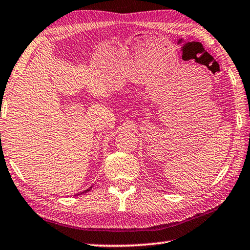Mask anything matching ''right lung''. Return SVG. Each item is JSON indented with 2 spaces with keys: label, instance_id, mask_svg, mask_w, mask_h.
<instances>
[{
  "label": "right lung",
  "instance_id": "obj_1",
  "mask_svg": "<svg viewBox=\"0 0 250 250\" xmlns=\"http://www.w3.org/2000/svg\"><path fill=\"white\" fill-rule=\"evenodd\" d=\"M91 189H92V187H90L89 189H86V190H84V191H82L81 193H77V194H78V195H80V194H84V193H86V192H89ZM77 194H76V195H77Z\"/></svg>",
  "mask_w": 250,
  "mask_h": 250
}]
</instances>
